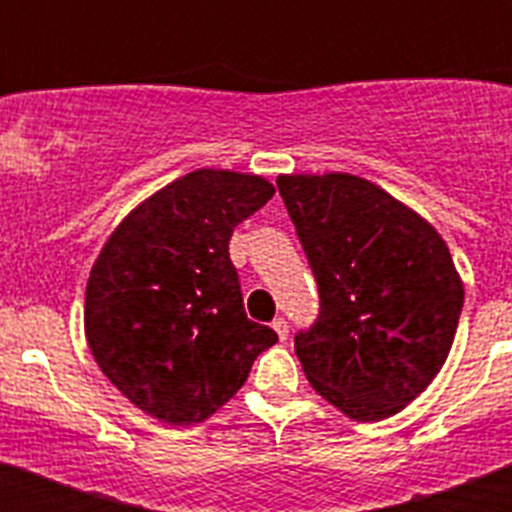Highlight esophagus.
Here are the masks:
<instances>
[{
  "mask_svg": "<svg viewBox=\"0 0 512 512\" xmlns=\"http://www.w3.org/2000/svg\"><path fill=\"white\" fill-rule=\"evenodd\" d=\"M271 328L277 330V336L282 338V341H287V336H289V323L284 318H277L274 320V323H271Z\"/></svg>",
  "mask_w": 512,
  "mask_h": 512,
  "instance_id": "obj_1",
  "label": "esophagus"
}]
</instances>
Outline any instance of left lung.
Returning <instances> with one entry per match:
<instances>
[{
    "mask_svg": "<svg viewBox=\"0 0 512 512\" xmlns=\"http://www.w3.org/2000/svg\"><path fill=\"white\" fill-rule=\"evenodd\" d=\"M318 282V320L295 336L307 382L343 415L400 413L449 356L464 284L431 223L351 174L277 179Z\"/></svg>",
    "mask_w": 512,
    "mask_h": 512,
    "instance_id": "left-lung-1",
    "label": "left lung"
}]
</instances>
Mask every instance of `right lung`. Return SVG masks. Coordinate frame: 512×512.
I'll return each mask as SVG.
<instances>
[{
	"instance_id": "obj_1",
	"label": "right lung",
	"mask_w": 512,
	"mask_h": 512,
	"mask_svg": "<svg viewBox=\"0 0 512 512\" xmlns=\"http://www.w3.org/2000/svg\"><path fill=\"white\" fill-rule=\"evenodd\" d=\"M274 187L253 174L197 169L140 202L94 261L84 330L94 361L135 408L171 425L210 418L277 343L243 310L233 228Z\"/></svg>"
}]
</instances>
